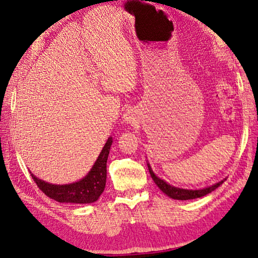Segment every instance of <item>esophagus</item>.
I'll return each instance as SVG.
<instances>
[{
    "label": "esophagus",
    "mask_w": 258,
    "mask_h": 258,
    "mask_svg": "<svg viewBox=\"0 0 258 258\" xmlns=\"http://www.w3.org/2000/svg\"><path fill=\"white\" fill-rule=\"evenodd\" d=\"M124 119L127 124H134L135 121V113L133 110H127L124 113Z\"/></svg>",
    "instance_id": "obj_1"
}]
</instances>
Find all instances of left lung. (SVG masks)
I'll use <instances>...</instances> for the list:
<instances>
[{
	"label": "left lung",
	"instance_id": "1",
	"mask_svg": "<svg viewBox=\"0 0 258 258\" xmlns=\"http://www.w3.org/2000/svg\"><path fill=\"white\" fill-rule=\"evenodd\" d=\"M147 165H148V168H149V173H150V175L152 177V180H154V182L156 183L157 186H158L165 195H167L169 198L176 199V200H189V199H196V198L204 197V196L211 194L212 191L217 189V187L225 181V180H222V181L217 182V183H215V184H213L211 186L204 187V189H198V190L182 189V187L173 186L171 184H168V183L166 181L161 180V178L157 176L156 174L154 173V171H152L150 164L147 163Z\"/></svg>",
	"mask_w": 258,
	"mask_h": 258
}]
</instances>
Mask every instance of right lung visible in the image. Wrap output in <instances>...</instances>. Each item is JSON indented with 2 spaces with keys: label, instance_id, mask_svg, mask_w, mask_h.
Returning a JSON list of instances; mask_svg holds the SVG:
<instances>
[{
  "label": "right lung",
  "instance_id": "right-lung-1",
  "mask_svg": "<svg viewBox=\"0 0 258 258\" xmlns=\"http://www.w3.org/2000/svg\"><path fill=\"white\" fill-rule=\"evenodd\" d=\"M112 145V137H109L106 145L95 160L90 172L82 180L69 184H52L41 180L32 174L33 180L38 189L42 190L51 199L59 203L92 204L97 202L104 190L107 180V160Z\"/></svg>",
  "mask_w": 258,
  "mask_h": 258
}]
</instances>
